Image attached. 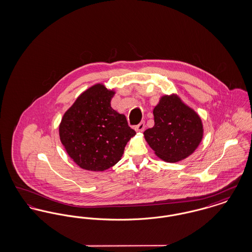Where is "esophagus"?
<instances>
[{
    "instance_id": "obj_1",
    "label": "esophagus",
    "mask_w": 252,
    "mask_h": 252,
    "mask_svg": "<svg viewBox=\"0 0 252 252\" xmlns=\"http://www.w3.org/2000/svg\"><path fill=\"white\" fill-rule=\"evenodd\" d=\"M144 127H145V124L144 122H141L138 126H135V130L137 132H144Z\"/></svg>"
}]
</instances>
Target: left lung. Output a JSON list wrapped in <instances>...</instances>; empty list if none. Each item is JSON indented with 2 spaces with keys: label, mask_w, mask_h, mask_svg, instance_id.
I'll use <instances>...</instances> for the list:
<instances>
[{
  "label": "left lung",
  "mask_w": 252,
  "mask_h": 252,
  "mask_svg": "<svg viewBox=\"0 0 252 252\" xmlns=\"http://www.w3.org/2000/svg\"><path fill=\"white\" fill-rule=\"evenodd\" d=\"M153 114L155 125L144 135L156 156L178 162L192 155L203 138L199 115L175 94L161 96Z\"/></svg>",
  "instance_id": "obj_1"
}]
</instances>
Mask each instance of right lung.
<instances>
[{"mask_svg":"<svg viewBox=\"0 0 252 252\" xmlns=\"http://www.w3.org/2000/svg\"><path fill=\"white\" fill-rule=\"evenodd\" d=\"M114 94L104 84L94 85L76 98L60 122V142L84 170L103 172L115 165L136 134L126 116L111 108Z\"/></svg>","mask_w":252,"mask_h":252,"instance_id":"add662e5","label":"right lung"}]
</instances>
